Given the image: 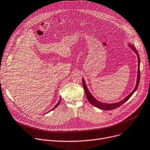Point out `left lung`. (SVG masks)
<instances>
[{
	"mask_svg": "<svg viewBox=\"0 0 150 150\" xmlns=\"http://www.w3.org/2000/svg\"><path fill=\"white\" fill-rule=\"evenodd\" d=\"M128 45H129V47H130V48H131L133 50V51H134L136 54H137V57H138V75H137V84H136L134 89L132 91L131 93H130L128 95L127 97H126L124 99H122V100H121L118 102L113 103H103V102H101L96 100V98H94V97H93V96L91 94V93L88 90V88L87 87V85L86 84L84 79L83 78V88H84V91H85L86 97H87L88 102L92 105H93L94 106L100 109V110H114V109L120 106L124 103H125L126 101H127L129 99V98L132 96V94L135 92V91L137 90L139 83V81H140V57H139V55L138 54V52L137 51V50H136L134 47L133 45H132L131 44H129Z\"/></svg>",
	"mask_w": 150,
	"mask_h": 150,
	"instance_id": "1",
	"label": "left lung"
}]
</instances>
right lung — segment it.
<instances>
[{"mask_svg": "<svg viewBox=\"0 0 150 150\" xmlns=\"http://www.w3.org/2000/svg\"><path fill=\"white\" fill-rule=\"evenodd\" d=\"M60 101H61V98H60V100L59 101V102H58V103H57V104L56 105V106H54V108H53L52 109V110H51V111H52V110H54V109H55V108H56V107H57V106H58V105H59L60 104Z\"/></svg>", "mask_w": 150, "mask_h": 150, "instance_id": "1", "label": "right lung"}]
</instances>
